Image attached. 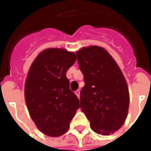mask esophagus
I'll return each instance as SVG.
<instances>
[{"instance_id": "obj_1", "label": "esophagus", "mask_w": 151, "mask_h": 151, "mask_svg": "<svg viewBox=\"0 0 151 151\" xmlns=\"http://www.w3.org/2000/svg\"><path fill=\"white\" fill-rule=\"evenodd\" d=\"M75 93H76V95L78 96V97H80V90H77L75 91Z\"/></svg>"}]
</instances>
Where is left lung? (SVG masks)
Masks as SVG:
<instances>
[{
  "label": "left lung",
  "mask_w": 151,
  "mask_h": 151,
  "mask_svg": "<svg viewBox=\"0 0 151 151\" xmlns=\"http://www.w3.org/2000/svg\"><path fill=\"white\" fill-rule=\"evenodd\" d=\"M84 76L81 108L96 134L109 135L119 129L127 118L129 94L124 76L107 50L98 46L76 52Z\"/></svg>",
  "instance_id": "1"
}]
</instances>
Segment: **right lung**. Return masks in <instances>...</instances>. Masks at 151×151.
I'll list each match as a JSON object with an SVG mask.
<instances>
[{"mask_svg":"<svg viewBox=\"0 0 151 151\" xmlns=\"http://www.w3.org/2000/svg\"><path fill=\"white\" fill-rule=\"evenodd\" d=\"M76 60L73 52L48 49L37 56L29 69L25 83L27 107L38 129L48 136L66 133L80 107L66 77Z\"/></svg>","mask_w":151,"mask_h":151,"instance_id":"1","label":"right lung"}]
</instances>
